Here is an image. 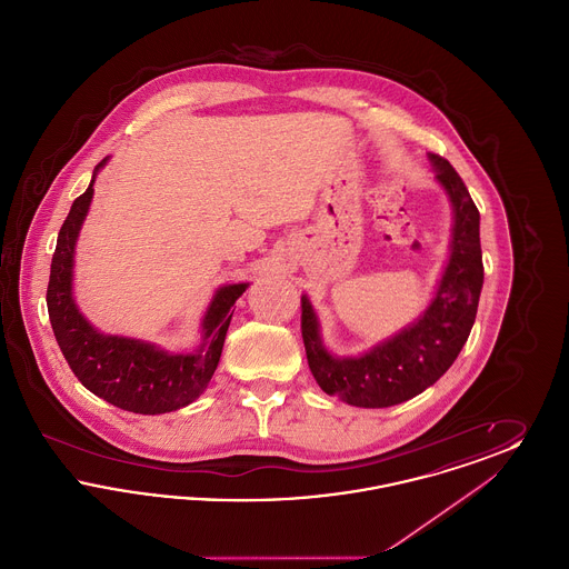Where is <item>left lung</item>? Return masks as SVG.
I'll use <instances>...</instances> for the list:
<instances>
[{
    "instance_id": "8db88e82",
    "label": "left lung",
    "mask_w": 569,
    "mask_h": 569,
    "mask_svg": "<svg viewBox=\"0 0 569 569\" xmlns=\"http://www.w3.org/2000/svg\"><path fill=\"white\" fill-rule=\"evenodd\" d=\"M437 183L452 204L448 262L427 309L406 328L358 356H337L322 341L320 318L302 295V341L313 378L326 395L356 407H390L409 401L441 378L457 360L485 283L480 213L452 163L429 153Z\"/></svg>"
}]
</instances>
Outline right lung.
Masks as SVG:
<instances>
[{
	"instance_id": "obj_1",
	"label": "right lung",
	"mask_w": 569,
	"mask_h": 569,
	"mask_svg": "<svg viewBox=\"0 0 569 569\" xmlns=\"http://www.w3.org/2000/svg\"><path fill=\"white\" fill-rule=\"evenodd\" d=\"M107 163L109 158L96 166L89 188L72 202L59 230L47 290L49 318L63 358L89 392L126 411L156 416L190 406L207 390L232 320V307L249 283L217 288L200 325V346L193 352H168L151 341L104 335L91 325L72 292L74 253L96 177Z\"/></svg>"
}]
</instances>
